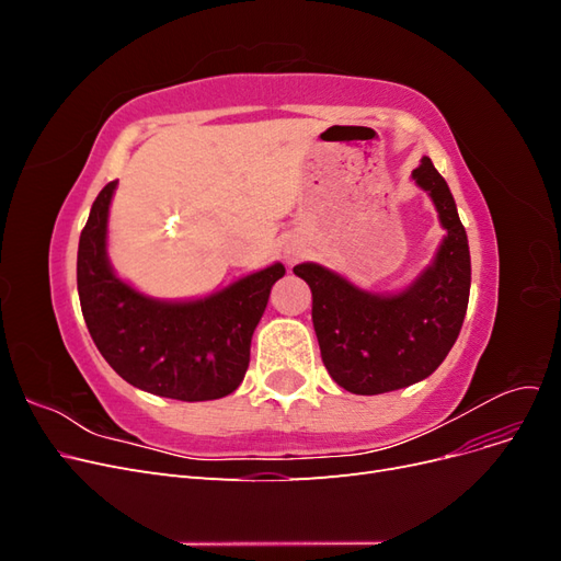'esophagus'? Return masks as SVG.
Listing matches in <instances>:
<instances>
[{
  "label": "esophagus",
  "mask_w": 561,
  "mask_h": 561,
  "mask_svg": "<svg viewBox=\"0 0 561 561\" xmlns=\"http://www.w3.org/2000/svg\"><path fill=\"white\" fill-rule=\"evenodd\" d=\"M287 262H297V254H295V252L287 254Z\"/></svg>",
  "instance_id": "esophagus-1"
}]
</instances>
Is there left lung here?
<instances>
[{
	"instance_id": "8db88e82",
	"label": "left lung",
	"mask_w": 561,
	"mask_h": 561,
	"mask_svg": "<svg viewBox=\"0 0 561 561\" xmlns=\"http://www.w3.org/2000/svg\"><path fill=\"white\" fill-rule=\"evenodd\" d=\"M447 229L431 268L396 297L353 287L318 264L293 271L313 295V330L330 377L355 396L412 386L439 367L461 332L470 297L468 236L445 178L428 157L412 173Z\"/></svg>"
}]
</instances>
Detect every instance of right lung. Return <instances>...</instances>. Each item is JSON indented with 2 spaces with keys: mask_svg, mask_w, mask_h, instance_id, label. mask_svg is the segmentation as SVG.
<instances>
[{
  "mask_svg": "<svg viewBox=\"0 0 561 561\" xmlns=\"http://www.w3.org/2000/svg\"><path fill=\"white\" fill-rule=\"evenodd\" d=\"M116 180L93 201L77 252L81 313L98 351L118 377L147 393L184 402L233 393L250 363L252 332L266 309L274 264L198 301L147 299L118 280L107 264L105 236Z\"/></svg>",
  "mask_w": 561,
  "mask_h": 561,
  "instance_id": "add662e5",
  "label": "right lung"
}]
</instances>
